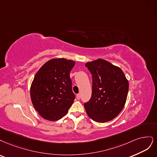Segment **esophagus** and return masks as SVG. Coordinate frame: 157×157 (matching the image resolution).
<instances>
[{"label": "esophagus", "instance_id": "34e87169", "mask_svg": "<svg viewBox=\"0 0 157 157\" xmlns=\"http://www.w3.org/2000/svg\"><path fill=\"white\" fill-rule=\"evenodd\" d=\"M76 97H77V99H78V100H79V99H80V98H81V94H79H79H78Z\"/></svg>", "mask_w": 157, "mask_h": 157}]
</instances>
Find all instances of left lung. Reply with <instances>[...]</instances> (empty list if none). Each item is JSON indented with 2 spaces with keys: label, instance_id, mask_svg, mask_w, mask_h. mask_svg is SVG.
<instances>
[{
  "label": "left lung",
  "instance_id": "left-lung-1",
  "mask_svg": "<svg viewBox=\"0 0 157 157\" xmlns=\"http://www.w3.org/2000/svg\"><path fill=\"white\" fill-rule=\"evenodd\" d=\"M92 74V95L84 104L89 117L98 123L113 119L125 105L128 82L123 70L107 60L98 59L85 64Z\"/></svg>",
  "mask_w": 157,
  "mask_h": 157
}]
</instances>
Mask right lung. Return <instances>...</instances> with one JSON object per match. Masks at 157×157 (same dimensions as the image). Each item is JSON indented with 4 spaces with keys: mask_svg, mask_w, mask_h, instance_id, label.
Here are the masks:
<instances>
[{
    "mask_svg": "<svg viewBox=\"0 0 157 157\" xmlns=\"http://www.w3.org/2000/svg\"><path fill=\"white\" fill-rule=\"evenodd\" d=\"M75 63L64 58L48 60L40 68L31 86V98L42 117L58 121L68 112L75 95L70 72Z\"/></svg>",
    "mask_w": 157,
    "mask_h": 157,
    "instance_id": "add662e5",
    "label": "right lung"
}]
</instances>
